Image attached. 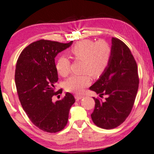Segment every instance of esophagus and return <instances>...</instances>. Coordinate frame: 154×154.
I'll list each match as a JSON object with an SVG mask.
<instances>
[{"mask_svg":"<svg viewBox=\"0 0 154 154\" xmlns=\"http://www.w3.org/2000/svg\"><path fill=\"white\" fill-rule=\"evenodd\" d=\"M75 97L76 99H78V100H79V99H81L83 98V95H79V94H75Z\"/></svg>","mask_w":154,"mask_h":154,"instance_id":"esophagus-1","label":"esophagus"}]
</instances>
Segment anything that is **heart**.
<instances>
[{"instance_id": "obj_1", "label": "heart", "mask_w": 154, "mask_h": 154, "mask_svg": "<svg viewBox=\"0 0 154 154\" xmlns=\"http://www.w3.org/2000/svg\"><path fill=\"white\" fill-rule=\"evenodd\" d=\"M72 58L81 60V71L87 72L93 77H99L109 65L112 49L110 44L104 40L95 42L89 39L79 41L69 50ZM56 69L62 77H66L71 71V63L67 57L60 56L56 63ZM91 83L87 73L73 75L66 80V91L81 93Z\"/></svg>"}]
</instances>
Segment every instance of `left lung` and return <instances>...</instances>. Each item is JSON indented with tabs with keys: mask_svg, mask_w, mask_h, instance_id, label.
Segmentation results:
<instances>
[{
	"mask_svg": "<svg viewBox=\"0 0 154 154\" xmlns=\"http://www.w3.org/2000/svg\"><path fill=\"white\" fill-rule=\"evenodd\" d=\"M112 55L107 68L90 89L105 101L93 97L95 109L91 113L98 127L110 129L121 125L131 113L139 86L137 66L128 47L117 38H111Z\"/></svg>",
	"mask_w": 154,
	"mask_h": 154,
	"instance_id": "8db88e82",
	"label": "left lung"
}]
</instances>
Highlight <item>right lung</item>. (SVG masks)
<instances>
[{
	"instance_id": "1",
	"label": "right lung",
	"mask_w": 154,
	"mask_h": 154,
	"mask_svg": "<svg viewBox=\"0 0 154 154\" xmlns=\"http://www.w3.org/2000/svg\"><path fill=\"white\" fill-rule=\"evenodd\" d=\"M73 43L40 40L27 46L19 57L14 79L21 105L35 125L49 133L61 131L67 125L74 96L66 93L61 100L53 102L58 81L55 58Z\"/></svg>"
}]
</instances>
